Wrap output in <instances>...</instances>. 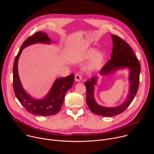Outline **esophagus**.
I'll use <instances>...</instances> for the list:
<instances>
[{
  "mask_svg": "<svg viewBox=\"0 0 154 154\" xmlns=\"http://www.w3.org/2000/svg\"><path fill=\"white\" fill-rule=\"evenodd\" d=\"M75 80L77 82H79L82 80V76L79 74H77L75 76Z\"/></svg>",
  "mask_w": 154,
  "mask_h": 154,
  "instance_id": "34e87169",
  "label": "esophagus"
}]
</instances>
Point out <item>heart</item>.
I'll use <instances>...</instances> for the list:
<instances>
[{
	"instance_id": "1",
	"label": "heart",
	"mask_w": 154,
	"mask_h": 154,
	"mask_svg": "<svg viewBox=\"0 0 154 154\" xmlns=\"http://www.w3.org/2000/svg\"><path fill=\"white\" fill-rule=\"evenodd\" d=\"M85 59H89L85 65L84 71L87 73H91L99 70L105 60V54L103 51H97L95 48L88 49L84 54Z\"/></svg>"
}]
</instances>
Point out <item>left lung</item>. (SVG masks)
<instances>
[{
  "label": "left lung",
  "mask_w": 154,
  "mask_h": 154,
  "mask_svg": "<svg viewBox=\"0 0 154 154\" xmlns=\"http://www.w3.org/2000/svg\"><path fill=\"white\" fill-rule=\"evenodd\" d=\"M113 49L109 60L100 71V75H107L119 69L129 70V89L126 99L122 104L115 107H106L99 105L94 99V88L98 76L91 77L85 82L86 90V103L94 114L105 117H112L122 113L133 101L138 89L140 64L130 46L118 36L111 35Z\"/></svg>",
  "instance_id": "left-lung-1"
}]
</instances>
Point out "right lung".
<instances>
[{
  "instance_id": "1",
  "label": "right lung",
  "mask_w": 154,
  "mask_h": 154,
  "mask_svg": "<svg viewBox=\"0 0 154 154\" xmlns=\"http://www.w3.org/2000/svg\"><path fill=\"white\" fill-rule=\"evenodd\" d=\"M52 42V40L46 33L42 32H36L23 42L14 62L13 89L14 94L26 110L35 115L47 116L57 114L63 105L65 94L72 86L74 83V77L73 74L66 77L57 79L47 95L41 99L33 98L23 87L17 69L18 60L23 50L34 44L42 43L50 45Z\"/></svg>"
}]
</instances>
